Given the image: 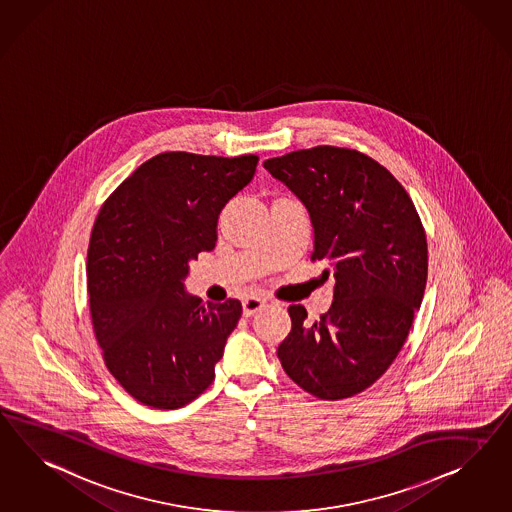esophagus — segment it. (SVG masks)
I'll return each mask as SVG.
<instances>
[{
	"label": "esophagus",
	"instance_id": "34e87169",
	"mask_svg": "<svg viewBox=\"0 0 512 512\" xmlns=\"http://www.w3.org/2000/svg\"><path fill=\"white\" fill-rule=\"evenodd\" d=\"M266 302L261 300V298H257V296H251V298H246L244 302H242V307H244V315L246 317H251V315H255L259 309H263Z\"/></svg>",
	"mask_w": 512,
	"mask_h": 512
}]
</instances>
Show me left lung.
Masks as SVG:
<instances>
[{
  "instance_id": "left-lung-1",
  "label": "left lung",
  "mask_w": 512,
  "mask_h": 512,
  "mask_svg": "<svg viewBox=\"0 0 512 512\" xmlns=\"http://www.w3.org/2000/svg\"><path fill=\"white\" fill-rule=\"evenodd\" d=\"M264 169L304 203L311 261H328L335 277L332 307L315 322L304 305L289 307L277 358L313 397H354L386 373L412 328L429 272L423 223L401 182L363 152L318 145Z\"/></svg>"
}]
</instances>
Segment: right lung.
I'll list each match as a JSON object with an SVG mask.
<instances>
[{
	"mask_svg": "<svg viewBox=\"0 0 512 512\" xmlns=\"http://www.w3.org/2000/svg\"><path fill=\"white\" fill-rule=\"evenodd\" d=\"M257 162L255 154L162 152L98 212L87 249L93 330L108 371L145 406L177 410L214 380L242 304H205L184 292V277L216 246L221 208Z\"/></svg>",
	"mask_w": 512,
	"mask_h": 512,
	"instance_id": "1",
	"label": "right lung"
}]
</instances>
